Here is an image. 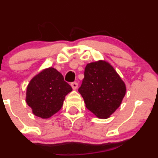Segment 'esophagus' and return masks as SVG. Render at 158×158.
Wrapping results in <instances>:
<instances>
[{"instance_id": "obj_1", "label": "esophagus", "mask_w": 158, "mask_h": 158, "mask_svg": "<svg viewBox=\"0 0 158 158\" xmlns=\"http://www.w3.org/2000/svg\"><path fill=\"white\" fill-rule=\"evenodd\" d=\"M70 85H71L72 88H73V90L77 89V88H78V83L77 82H72L71 84H70Z\"/></svg>"}]
</instances>
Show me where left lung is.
I'll return each instance as SVG.
<instances>
[{"label": "left lung", "instance_id": "8db88e82", "mask_svg": "<svg viewBox=\"0 0 158 158\" xmlns=\"http://www.w3.org/2000/svg\"><path fill=\"white\" fill-rule=\"evenodd\" d=\"M79 92L85 106L101 119H107L120 106L126 87L113 67L99 60L86 65Z\"/></svg>", "mask_w": 158, "mask_h": 158}]
</instances>
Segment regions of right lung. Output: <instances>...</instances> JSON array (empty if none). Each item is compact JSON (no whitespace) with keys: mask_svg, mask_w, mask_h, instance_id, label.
Wrapping results in <instances>:
<instances>
[{"mask_svg":"<svg viewBox=\"0 0 158 158\" xmlns=\"http://www.w3.org/2000/svg\"><path fill=\"white\" fill-rule=\"evenodd\" d=\"M72 88L53 68L44 69L35 76L27 85L26 102L32 113L42 119H48L63 106L65 96Z\"/></svg>","mask_w":158,"mask_h":158,"instance_id":"obj_1","label":"right lung"}]
</instances>
